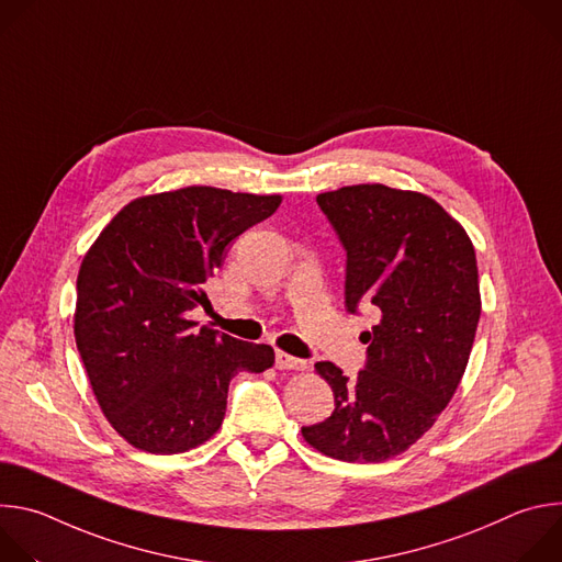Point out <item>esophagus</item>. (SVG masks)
Masks as SVG:
<instances>
[{"mask_svg":"<svg viewBox=\"0 0 562 562\" xmlns=\"http://www.w3.org/2000/svg\"><path fill=\"white\" fill-rule=\"evenodd\" d=\"M276 367L278 369H293V371H304L306 369V360L293 358L284 351H276Z\"/></svg>","mask_w":562,"mask_h":562,"instance_id":"34e87169","label":"esophagus"}]
</instances>
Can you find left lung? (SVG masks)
Masks as SVG:
<instances>
[{
	"mask_svg": "<svg viewBox=\"0 0 562 562\" xmlns=\"http://www.w3.org/2000/svg\"><path fill=\"white\" fill-rule=\"evenodd\" d=\"M347 251L345 306L373 304L380 323L362 334L367 364L356 380L317 362L336 397L304 440L336 460L384 462L425 436L449 405L480 319L475 251L436 200L384 184L319 193Z\"/></svg>",
	"mask_w": 562,
	"mask_h": 562,
	"instance_id": "left-lung-1",
	"label": "left lung"
}]
</instances>
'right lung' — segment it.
<instances>
[{
  "label": "right lung",
  "instance_id": "obj_1",
  "mask_svg": "<svg viewBox=\"0 0 562 562\" xmlns=\"http://www.w3.org/2000/svg\"><path fill=\"white\" fill-rule=\"evenodd\" d=\"M282 195L187 187L128 202L77 273L75 342L111 427L135 449L182 453L222 425L228 382L273 367L269 345L198 327L202 284Z\"/></svg>",
  "mask_w": 562,
  "mask_h": 562
}]
</instances>
